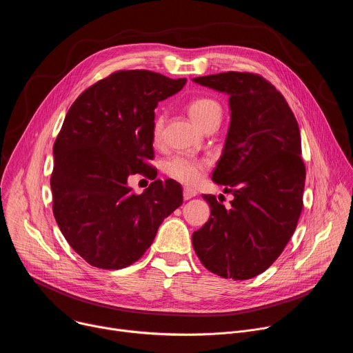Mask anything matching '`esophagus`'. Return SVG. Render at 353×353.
I'll return each mask as SVG.
<instances>
[{
    "label": "esophagus",
    "instance_id": "obj_1",
    "mask_svg": "<svg viewBox=\"0 0 353 353\" xmlns=\"http://www.w3.org/2000/svg\"><path fill=\"white\" fill-rule=\"evenodd\" d=\"M196 195V191L192 190V188H184L183 190V198L187 201V199H191Z\"/></svg>",
    "mask_w": 353,
    "mask_h": 353
}]
</instances>
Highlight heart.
Wrapping results in <instances>:
<instances>
[{"mask_svg": "<svg viewBox=\"0 0 353 353\" xmlns=\"http://www.w3.org/2000/svg\"><path fill=\"white\" fill-rule=\"evenodd\" d=\"M188 114L191 120L201 128L212 119H221L222 110L215 100L208 97H201V99L192 100L190 103ZM163 124H165V117L162 114L157 116L152 125V138L155 142H159L162 138ZM204 168H205L204 162H201L191 157H185V155H176L169 161H166L165 163V172L168 176L188 185H192L201 180L204 173Z\"/></svg>", "mask_w": 353, "mask_h": 353, "instance_id": "b5f03b06", "label": "heart"}]
</instances>
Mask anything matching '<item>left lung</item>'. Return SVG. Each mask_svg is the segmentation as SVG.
Here are the masks:
<instances>
[{"label":"left lung","mask_w":353,"mask_h":353,"mask_svg":"<svg viewBox=\"0 0 353 353\" xmlns=\"http://www.w3.org/2000/svg\"><path fill=\"white\" fill-rule=\"evenodd\" d=\"M192 82L229 96L230 123L212 180L233 194L229 208L203 195L211 216L192 233V245L211 272L254 278L281 256L303 208L299 125L285 97L260 75L229 71Z\"/></svg>","instance_id":"obj_1"}]
</instances>
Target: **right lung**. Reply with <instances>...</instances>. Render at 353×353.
<instances>
[{"mask_svg":"<svg viewBox=\"0 0 353 353\" xmlns=\"http://www.w3.org/2000/svg\"><path fill=\"white\" fill-rule=\"evenodd\" d=\"M185 82L145 70L117 71L70 108L53 148V212L68 244L90 265L121 270L138 261L163 219L183 204L177 181L155 180L134 194L128 176L155 175L148 163L155 109Z\"/></svg>","mask_w":353,"mask_h":353,"instance_id":"obj_1","label":"right lung"}]
</instances>
